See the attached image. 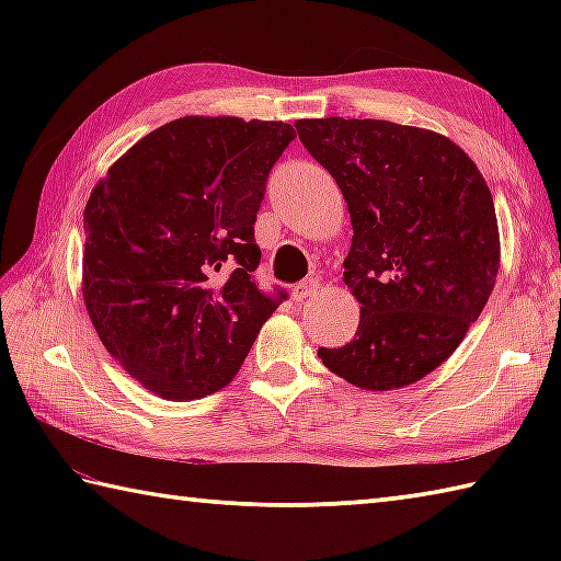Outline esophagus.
<instances>
[{"mask_svg": "<svg viewBox=\"0 0 561 561\" xmlns=\"http://www.w3.org/2000/svg\"><path fill=\"white\" fill-rule=\"evenodd\" d=\"M318 279H304V282H299L296 284V287L291 289V296H294V301H306L308 296H313L316 291H318Z\"/></svg>", "mask_w": 561, "mask_h": 561, "instance_id": "esophagus-1", "label": "esophagus"}]
</instances>
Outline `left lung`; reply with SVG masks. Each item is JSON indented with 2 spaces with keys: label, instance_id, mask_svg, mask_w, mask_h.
Returning <instances> with one entry per match:
<instances>
[{
  "label": "left lung",
  "instance_id": "obj_1",
  "mask_svg": "<svg viewBox=\"0 0 561 561\" xmlns=\"http://www.w3.org/2000/svg\"><path fill=\"white\" fill-rule=\"evenodd\" d=\"M352 217L344 284L362 304L354 340L318 356L364 390L416 383L480 318L499 272L490 187L458 145L388 121H296Z\"/></svg>",
  "mask_w": 561,
  "mask_h": 561
}]
</instances>
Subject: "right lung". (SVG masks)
<instances>
[{
	"label": "right lung",
	"instance_id": "add662e5",
	"mask_svg": "<svg viewBox=\"0 0 561 561\" xmlns=\"http://www.w3.org/2000/svg\"><path fill=\"white\" fill-rule=\"evenodd\" d=\"M294 137L287 123L187 115L93 187L83 304L105 350L163 400L221 390L287 299L262 294L253 272L267 175Z\"/></svg>",
	"mask_w": 561,
	"mask_h": 561
}]
</instances>
